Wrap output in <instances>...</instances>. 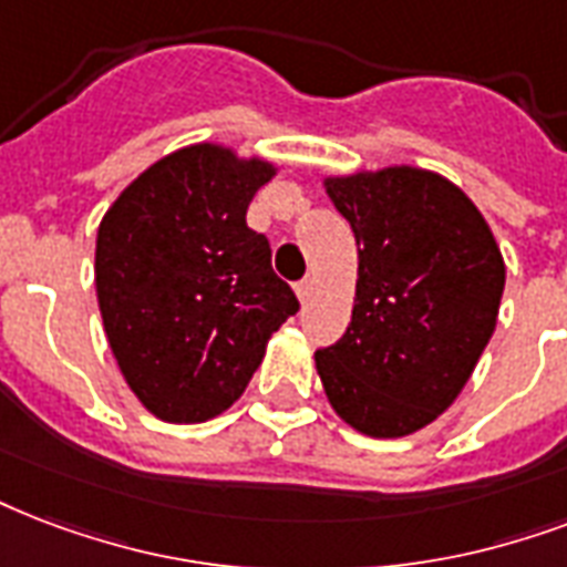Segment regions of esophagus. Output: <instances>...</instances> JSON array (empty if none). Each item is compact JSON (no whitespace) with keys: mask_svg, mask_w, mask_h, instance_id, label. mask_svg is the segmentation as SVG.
<instances>
[{"mask_svg":"<svg viewBox=\"0 0 567 567\" xmlns=\"http://www.w3.org/2000/svg\"><path fill=\"white\" fill-rule=\"evenodd\" d=\"M312 291H315V279H312V276H306V279H300V282H297V297H300L302 302L312 297Z\"/></svg>","mask_w":567,"mask_h":567,"instance_id":"obj_1","label":"esophagus"}]
</instances>
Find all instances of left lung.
I'll return each instance as SVG.
<instances>
[{"label":"left lung","mask_w":567,"mask_h":567,"mask_svg":"<svg viewBox=\"0 0 567 567\" xmlns=\"http://www.w3.org/2000/svg\"><path fill=\"white\" fill-rule=\"evenodd\" d=\"M360 249L348 330L315 353L332 410L369 437H408L461 395L494 336L505 265L494 231L437 172L323 181Z\"/></svg>","instance_id":"1"}]
</instances>
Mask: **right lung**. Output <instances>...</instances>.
Here are the masks:
<instances>
[{
	"label": "right lung",
	"instance_id": "add662e5",
	"mask_svg": "<svg viewBox=\"0 0 567 567\" xmlns=\"http://www.w3.org/2000/svg\"><path fill=\"white\" fill-rule=\"evenodd\" d=\"M276 175L198 142L157 159L97 228L94 285L110 348L163 422H205L240 395L300 302L246 207Z\"/></svg>",
	"mask_w": 567,
	"mask_h": 567
}]
</instances>
